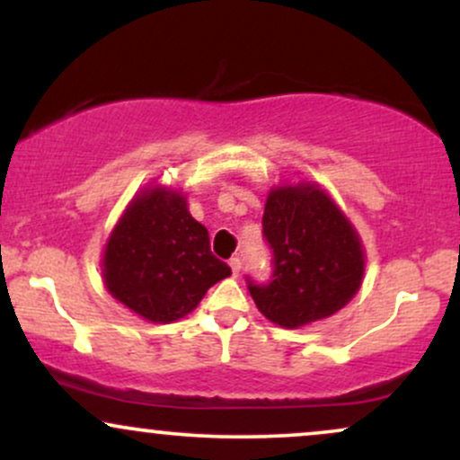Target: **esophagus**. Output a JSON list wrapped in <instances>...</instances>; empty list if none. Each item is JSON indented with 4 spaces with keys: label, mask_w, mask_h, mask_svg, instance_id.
Masks as SVG:
<instances>
[{
    "label": "esophagus",
    "mask_w": 460,
    "mask_h": 460,
    "mask_svg": "<svg viewBox=\"0 0 460 460\" xmlns=\"http://www.w3.org/2000/svg\"><path fill=\"white\" fill-rule=\"evenodd\" d=\"M229 266H231V272H234V277H237V274H240V270H242V260H240V257H231Z\"/></svg>",
    "instance_id": "1"
}]
</instances>
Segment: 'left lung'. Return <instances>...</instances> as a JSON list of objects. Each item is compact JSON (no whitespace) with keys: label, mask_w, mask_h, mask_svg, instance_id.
Returning a JSON list of instances; mask_svg holds the SVG:
<instances>
[{"label":"left lung","mask_w":460,"mask_h":460,"mask_svg":"<svg viewBox=\"0 0 460 460\" xmlns=\"http://www.w3.org/2000/svg\"><path fill=\"white\" fill-rule=\"evenodd\" d=\"M261 225L272 274L263 283L246 277V285L268 320L296 329L329 318L355 296L363 277L361 242L322 190H272Z\"/></svg>","instance_id":"left-lung-1"}]
</instances>
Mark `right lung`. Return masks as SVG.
<instances>
[{
    "label": "right lung",
    "mask_w": 460,
    "mask_h": 460,
    "mask_svg": "<svg viewBox=\"0 0 460 460\" xmlns=\"http://www.w3.org/2000/svg\"><path fill=\"white\" fill-rule=\"evenodd\" d=\"M231 268L209 248V234L192 218L186 199L155 188L129 205L103 255L110 294L151 322L190 314Z\"/></svg>",
    "instance_id": "1"
}]
</instances>
